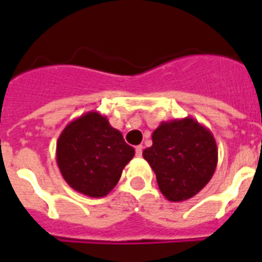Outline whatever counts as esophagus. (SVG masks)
I'll list each match as a JSON object with an SVG mask.
<instances>
[{
	"mask_svg": "<svg viewBox=\"0 0 262 262\" xmlns=\"http://www.w3.org/2000/svg\"><path fill=\"white\" fill-rule=\"evenodd\" d=\"M135 154H136V156H138V157L142 156V154H143V145H138V147L135 148Z\"/></svg>",
	"mask_w": 262,
	"mask_h": 262,
	"instance_id": "1",
	"label": "esophagus"
}]
</instances>
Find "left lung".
<instances>
[{"label": "left lung", "mask_w": 262, "mask_h": 262, "mask_svg": "<svg viewBox=\"0 0 262 262\" xmlns=\"http://www.w3.org/2000/svg\"><path fill=\"white\" fill-rule=\"evenodd\" d=\"M143 157L154 169L163 195L181 202L209 184L216 169L217 147L207 127L186 117L161 122Z\"/></svg>", "instance_id": "obj_1"}]
</instances>
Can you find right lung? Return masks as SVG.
I'll return each instance as SVG.
<instances>
[{
	"label": "right lung",
	"instance_id": "obj_1",
	"mask_svg": "<svg viewBox=\"0 0 262 262\" xmlns=\"http://www.w3.org/2000/svg\"><path fill=\"white\" fill-rule=\"evenodd\" d=\"M135 149L98 111L69 122L56 143V163L67 184L92 198L107 195Z\"/></svg>",
	"mask_w": 262,
	"mask_h": 262
}]
</instances>
